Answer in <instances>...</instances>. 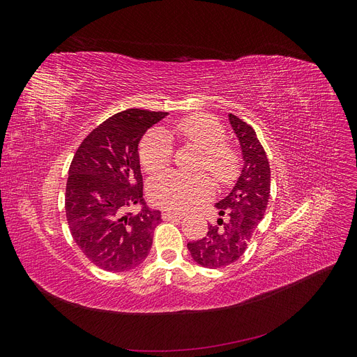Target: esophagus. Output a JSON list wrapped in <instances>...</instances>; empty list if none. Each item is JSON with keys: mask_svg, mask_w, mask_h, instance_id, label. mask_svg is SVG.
<instances>
[{"mask_svg": "<svg viewBox=\"0 0 357 357\" xmlns=\"http://www.w3.org/2000/svg\"><path fill=\"white\" fill-rule=\"evenodd\" d=\"M162 219L164 220H171V219H183V214L177 213V211H169V210H165L162 211Z\"/></svg>", "mask_w": 357, "mask_h": 357, "instance_id": "1", "label": "esophagus"}]
</instances>
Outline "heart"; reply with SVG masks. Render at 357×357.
Segmentation results:
<instances>
[{
	"instance_id": "b5f03b06",
	"label": "heart",
	"mask_w": 357,
	"mask_h": 357,
	"mask_svg": "<svg viewBox=\"0 0 357 357\" xmlns=\"http://www.w3.org/2000/svg\"><path fill=\"white\" fill-rule=\"evenodd\" d=\"M176 134L186 143L202 150L198 169H207L219 185H229L238 176L240 156L225 143L226 132L222 123L208 114H192L174 123ZM172 142L162 129L150 131L139 143V162L147 172L165 169L172 159ZM150 198L159 207L186 211L207 199L213 193L211 178L199 174L168 171L150 183Z\"/></svg>"
}]
</instances>
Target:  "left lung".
Instances as JSON below:
<instances>
[{
	"mask_svg": "<svg viewBox=\"0 0 357 357\" xmlns=\"http://www.w3.org/2000/svg\"><path fill=\"white\" fill-rule=\"evenodd\" d=\"M229 121L243 150L241 176L229 195L215 204L220 218L208 223L207 235L188 243L193 261L213 269L228 266L244 255L264 219L271 192V168L255 129L234 114Z\"/></svg>",
	"mask_w": 357,
	"mask_h": 357,
	"instance_id": "1",
	"label": "left lung"
}]
</instances>
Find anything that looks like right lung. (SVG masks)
Returning a JSON list of instances; mask_svg holds the SVG:
<instances>
[{
  "label": "right lung",
  "instance_id": "1",
  "mask_svg": "<svg viewBox=\"0 0 357 357\" xmlns=\"http://www.w3.org/2000/svg\"><path fill=\"white\" fill-rule=\"evenodd\" d=\"M165 112L128 109L104 121L75 152L67 180L66 214L75 244L104 271L132 269L147 257L160 211L143 198L138 143ZM137 203L142 210L132 213Z\"/></svg>",
  "mask_w": 357,
  "mask_h": 357
}]
</instances>
